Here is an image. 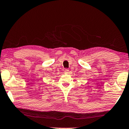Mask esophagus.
Masks as SVG:
<instances>
[{
  "instance_id": "obj_1",
  "label": "esophagus",
  "mask_w": 129,
  "mask_h": 129,
  "mask_svg": "<svg viewBox=\"0 0 129 129\" xmlns=\"http://www.w3.org/2000/svg\"><path fill=\"white\" fill-rule=\"evenodd\" d=\"M69 69H66L64 70V73H66V74H68V73H69Z\"/></svg>"
}]
</instances>
